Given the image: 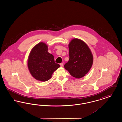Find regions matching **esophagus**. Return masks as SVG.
I'll return each instance as SVG.
<instances>
[{
  "label": "esophagus",
  "instance_id": "34e87169",
  "mask_svg": "<svg viewBox=\"0 0 122 122\" xmlns=\"http://www.w3.org/2000/svg\"><path fill=\"white\" fill-rule=\"evenodd\" d=\"M60 65L61 67H63V66H64V64H63V63H61V64H60Z\"/></svg>",
  "mask_w": 122,
  "mask_h": 122
}]
</instances>
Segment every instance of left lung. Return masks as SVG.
Returning <instances> with one entry per match:
<instances>
[{
	"label": "left lung",
	"instance_id": "1",
	"mask_svg": "<svg viewBox=\"0 0 122 122\" xmlns=\"http://www.w3.org/2000/svg\"><path fill=\"white\" fill-rule=\"evenodd\" d=\"M70 59L64 68L76 78L85 76L91 69L93 55L87 44L81 39L74 38L69 44Z\"/></svg>",
	"mask_w": 122,
	"mask_h": 122
}]
</instances>
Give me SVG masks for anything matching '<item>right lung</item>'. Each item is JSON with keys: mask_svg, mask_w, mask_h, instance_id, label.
I'll return each instance as SVG.
<instances>
[{"mask_svg": "<svg viewBox=\"0 0 122 122\" xmlns=\"http://www.w3.org/2000/svg\"><path fill=\"white\" fill-rule=\"evenodd\" d=\"M27 66L32 77L41 81L50 79L53 72L60 66L55 63L53 55L48 52V46L43 42L38 43L31 49Z\"/></svg>", "mask_w": 122, "mask_h": 122, "instance_id": "obj_1", "label": "right lung"}]
</instances>
